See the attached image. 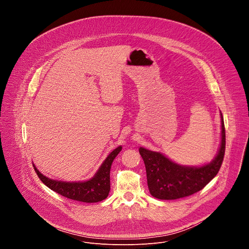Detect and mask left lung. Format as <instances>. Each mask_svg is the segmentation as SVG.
<instances>
[{
  "mask_svg": "<svg viewBox=\"0 0 249 249\" xmlns=\"http://www.w3.org/2000/svg\"><path fill=\"white\" fill-rule=\"evenodd\" d=\"M221 145L215 159L202 166H186L172 161L161 153L139 149L146 166L150 193L160 200H175L203 189L219 172L226 150V131L221 113Z\"/></svg>",
  "mask_w": 249,
  "mask_h": 249,
  "instance_id": "8db88e82",
  "label": "left lung"
}]
</instances>
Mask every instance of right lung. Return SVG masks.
I'll return each instance as SVG.
<instances>
[{
	"mask_svg": "<svg viewBox=\"0 0 249 249\" xmlns=\"http://www.w3.org/2000/svg\"><path fill=\"white\" fill-rule=\"evenodd\" d=\"M122 147L119 146L114 149L104 160L98 170L87 181L78 182H68L60 181L48 178L43 175L33 164L35 172L37 173L40 180L51 190L57 192L58 194L80 202L85 203H96L104 200L108 196L110 191V168L111 164L120 153Z\"/></svg>",
	"mask_w": 249,
	"mask_h": 249,
	"instance_id": "add662e5",
	"label": "right lung"
}]
</instances>
